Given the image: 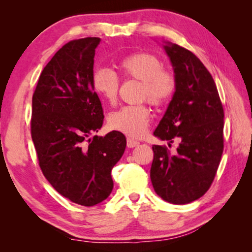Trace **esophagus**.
I'll use <instances>...</instances> for the list:
<instances>
[{
  "mask_svg": "<svg viewBox=\"0 0 252 252\" xmlns=\"http://www.w3.org/2000/svg\"><path fill=\"white\" fill-rule=\"evenodd\" d=\"M139 144V142L136 141V140H133V139H131V138H127V140H126V146H127V148H134V147H136Z\"/></svg>",
  "mask_w": 252,
  "mask_h": 252,
  "instance_id": "1",
  "label": "esophagus"
}]
</instances>
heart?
<instances>
[{"instance_id": "heart-1", "label": "heart", "mask_w": 252, "mask_h": 252, "mask_svg": "<svg viewBox=\"0 0 252 252\" xmlns=\"http://www.w3.org/2000/svg\"><path fill=\"white\" fill-rule=\"evenodd\" d=\"M125 79L141 81L139 100H147L156 108L169 104L177 92V78L171 71L163 69V63L157 55L136 52L122 60L119 64ZM93 88L102 99L116 103L120 79L108 67H100L93 74ZM150 121V110L144 103L125 105L110 113L108 123L112 130L139 138L146 132Z\"/></svg>"}]
</instances>
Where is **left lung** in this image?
<instances>
[{
  "instance_id": "left-lung-1",
  "label": "left lung",
  "mask_w": 252,
  "mask_h": 252,
  "mask_svg": "<svg viewBox=\"0 0 252 252\" xmlns=\"http://www.w3.org/2000/svg\"><path fill=\"white\" fill-rule=\"evenodd\" d=\"M178 88L155 135L177 142L172 155L153 146L150 170L157 194L173 204L194 201L211 187L223 152V106L215 80L203 63L177 44L164 46Z\"/></svg>"
}]
</instances>
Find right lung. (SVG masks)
I'll return each instance as SVG.
<instances>
[{"instance_id":"add662e5","label":"right lung","mask_w":252,"mask_h":252,"mask_svg":"<svg viewBox=\"0 0 252 252\" xmlns=\"http://www.w3.org/2000/svg\"><path fill=\"white\" fill-rule=\"evenodd\" d=\"M100 41L84 37L63 45L42 71L32 97L31 135L42 172L60 194L84 207L109 197L111 170L126 146L119 131L87 140L104 119L92 82Z\"/></svg>"}]
</instances>
